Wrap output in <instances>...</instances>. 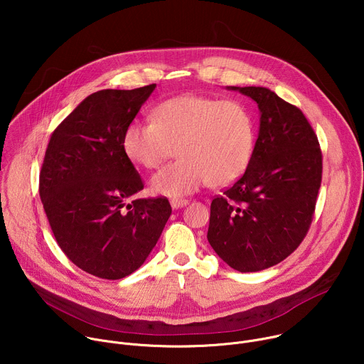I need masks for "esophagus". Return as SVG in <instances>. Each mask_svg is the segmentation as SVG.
Segmentation results:
<instances>
[{
    "instance_id": "obj_1",
    "label": "esophagus",
    "mask_w": 364,
    "mask_h": 364,
    "mask_svg": "<svg viewBox=\"0 0 364 364\" xmlns=\"http://www.w3.org/2000/svg\"><path fill=\"white\" fill-rule=\"evenodd\" d=\"M170 203H171L173 209H180V207H184L186 204H188V200H186V198H171Z\"/></svg>"
}]
</instances>
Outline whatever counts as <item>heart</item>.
I'll list each match as a JSON object with an SVG mask.
<instances>
[{"label":"heart","instance_id":"b5f03b06","mask_svg":"<svg viewBox=\"0 0 364 364\" xmlns=\"http://www.w3.org/2000/svg\"><path fill=\"white\" fill-rule=\"evenodd\" d=\"M255 139V118L243 102L187 93L161 102L154 121H132L124 149L148 170L177 149L180 159L155 173L149 184L155 194L181 197L207 183L225 187L236 181L252 160Z\"/></svg>","mask_w":364,"mask_h":364}]
</instances>
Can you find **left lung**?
<instances>
[{
    "mask_svg": "<svg viewBox=\"0 0 364 364\" xmlns=\"http://www.w3.org/2000/svg\"><path fill=\"white\" fill-rule=\"evenodd\" d=\"M261 111L252 160L210 205V246L239 272L288 257L313 222L323 177L318 138L299 108L267 87H236Z\"/></svg>",
    "mask_w": 364,
    "mask_h": 364,
    "instance_id": "1",
    "label": "left lung"
}]
</instances>
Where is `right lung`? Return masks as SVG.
<instances>
[{
	"label": "right lung",
	"mask_w": 364,
	"mask_h": 364,
	"mask_svg": "<svg viewBox=\"0 0 364 364\" xmlns=\"http://www.w3.org/2000/svg\"><path fill=\"white\" fill-rule=\"evenodd\" d=\"M155 86L89 95L44 154L38 193L51 232L77 268L102 279L136 271L171 215L167 197H136L144 181L124 149V132Z\"/></svg>",
	"instance_id": "obj_1"
}]
</instances>
